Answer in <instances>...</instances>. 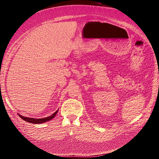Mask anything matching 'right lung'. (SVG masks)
<instances>
[{"instance_id":"obj_1","label":"right lung","mask_w":159,"mask_h":159,"mask_svg":"<svg viewBox=\"0 0 159 159\" xmlns=\"http://www.w3.org/2000/svg\"><path fill=\"white\" fill-rule=\"evenodd\" d=\"M58 110H57V111H55L53 114H52L51 116H48V117H46L44 119H33V118H28V117H26V116H23L19 114H18L19 115L21 119H22L30 123H33V124H42V123H44L46 122L47 121H49L50 120H52L53 118L55 117V116L56 115V114L57 113Z\"/></svg>"}]
</instances>
